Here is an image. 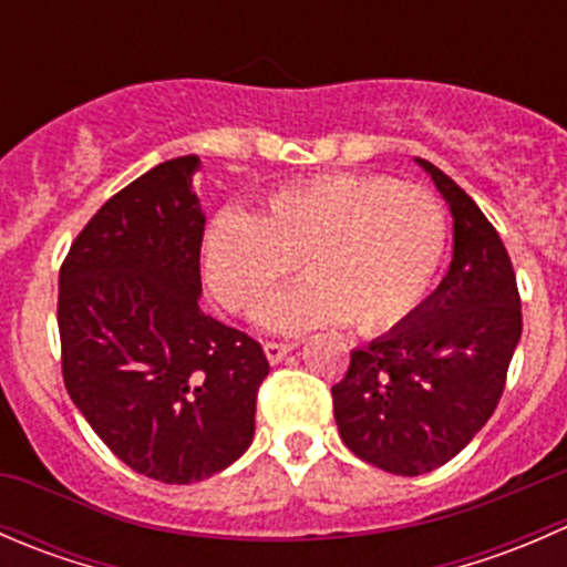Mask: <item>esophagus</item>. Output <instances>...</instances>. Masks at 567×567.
I'll return each mask as SVG.
<instances>
[{
    "mask_svg": "<svg viewBox=\"0 0 567 567\" xmlns=\"http://www.w3.org/2000/svg\"><path fill=\"white\" fill-rule=\"evenodd\" d=\"M262 351H266L268 362L277 364V362H282L290 351H293V346H290V342H266V346H262Z\"/></svg>",
    "mask_w": 567,
    "mask_h": 567,
    "instance_id": "esophagus-1",
    "label": "esophagus"
}]
</instances>
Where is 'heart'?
Listing matches in <instances>:
<instances>
[{
  "label": "heart",
  "instance_id": "obj_1",
  "mask_svg": "<svg viewBox=\"0 0 567 567\" xmlns=\"http://www.w3.org/2000/svg\"><path fill=\"white\" fill-rule=\"evenodd\" d=\"M447 216L427 188L386 175H323L262 199L251 219L225 210L203 241L205 277L227 310L251 316L299 268L310 279L260 312L274 331L340 323L381 334L431 290Z\"/></svg>",
  "mask_w": 567,
  "mask_h": 567
}]
</instances>
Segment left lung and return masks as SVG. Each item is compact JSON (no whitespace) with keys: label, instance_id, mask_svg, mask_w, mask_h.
<instances>
[{"label":"left lung","instance_id":"1","mask_svg":"<svg viewBox=\"0 0 567 567\" xmlns=\"http://www.w3.org/2000/svg\"><path fill=\"white\" fill-rule=\"evenodd\" d=\"M453 210V262L390 334L351 351L331 386L342 442L390 474L444 466L491 420L522 340L511 255L483 210L442 169L416 158Z\"/></svg>","mask_w":567,"mask_h":567}]
</instances>
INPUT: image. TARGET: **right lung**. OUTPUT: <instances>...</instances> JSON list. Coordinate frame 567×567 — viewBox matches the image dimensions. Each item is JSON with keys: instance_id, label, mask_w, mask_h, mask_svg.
Instances as JSON below:
<instances>
[{"instance_id": "add662e5", "label": "right lung", "mask_w": 567, "mask_h": 567, "mask_svg": "<svg viewBox=\"0 0 567 567\" xmlns=\"http://www.w3.org/2000/svg\"><path fill=\"white\" fill-rule=\"evenodd\" d=\"M197 156L101 205L60 268L65 390L125 466L169 485L210 477L255 436L260 342L199 310Z\"/></svg>"}]
</instances>
